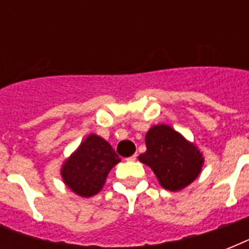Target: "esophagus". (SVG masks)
<instances>
[{
	"label": "esophagus",
	"instance_id": "34e87169",
	"mask_svg": "<svg viewBox=\"0 0 249 249\" xmlns=\"http://www.w3.org/2000/svg\"><path fill=\"white\" fill-rule=\"evenodd\" d=\"M136 159H137V154H134V155H132L130 158H128L126 160H128V161H134Z\"/></svg>",
	"mask_w": 249,
	"mask_h": 249
}]
</instances>
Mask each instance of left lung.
I'll use <instances>...</instances> for the list:
<instances>
[{
  "label": "left lung",
  "instance_id": "obj_1",
  "mask_svg": "<svg viewBox=\"0 0 249 249\" xmlns=\"http://www.w3.org/2000/svg\"><path fill=\"white\" fill-rule=\"evenodd\" d=\"M146 152L138 156L169 191L185 189L199 177L204 158L200 150L165 124L154 125L146 134Z\"/></svg>",
  "mask_w": 249,
  "mask_h": 249
}]
</instances>
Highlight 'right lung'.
<instances>
[{
	"label": "right lung",
	"mask_w": 249,
	"mask_h": 249,
	"mask_svg": "<svg viewBox=\"0 0 249 249\" xmlns=\"http://www.w3.org/2000/svg\"><path fill=\"white\" fill-rule=\"evenodd\" d=\"M120 158L111 144L97 134H89L62 165L60 176L64 185L76 195L90 197L105 186L109 170Z\"/></svg>",
	"instance_id": "obj_1"
}]
</instances>
